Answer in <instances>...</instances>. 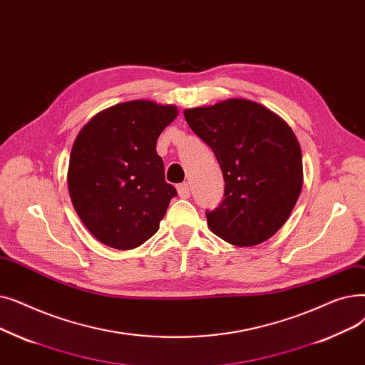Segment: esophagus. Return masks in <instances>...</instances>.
Returning a JSON list of instances; mask_svg holds the SVG:
<instances>
[{
  "mask_svg": "<svg viewBox=\"0 0 365 365\" xmlns=\"http://www.w3.org/2000/svg\"><path fill=\"white\" fill-rule=\"evenodd\" d=\"M177 190H178L180 197H182V199H187V197L190 196V188H188V184H187V182L178 184V185H177Z\"/></svg>",
  "mask_w": 365,
  "mask_h": 365,
  "instance_id": "34e87169",
  "label": "esophagus"
}]
</instances>
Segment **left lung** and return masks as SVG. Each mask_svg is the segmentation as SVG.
<instances>
[{
    "instance_id": "obj_1",
    "label": "left lung",
    "mask_w": 365,
    "mask_h": 365,
    "mask_svg": "<svg viewBox=\"0 0 365 365\" xmlns=\"http://www.w3.org/2000/svg\"><path fill=\"white\" fill-rule=\"evenodd\" d=\"M210 145L224 177V200L206 212L207 227L237 247L272 237L289 218L303 187L302 148L285 120L262 103L225 99L184 110Z\"/></svg>"
}]
</instances>
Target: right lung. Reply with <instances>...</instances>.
<instances>
[{
	"instance_id": "1",
	"label": "right lung",
	"mask_w": 365,
	"mask_h": 365,
	"mask_svg": "<svg viewBox=\"0 0 365 365\" xmlns=\"http://www.w3.org/2000/svg\"><path fill=\"white\" fill-rule=\"evenodd\" d=\"M175 106L121 102L98 113L78 132L68 166V192L88 230L103 245L133 250L159 230L177 190L165 181L155 151Z\"/></svg>"
}]
</instances>
